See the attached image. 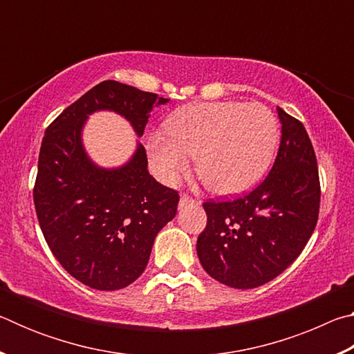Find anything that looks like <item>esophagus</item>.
Masks as SVG:
<instances>
[{"label":"esophagus","instance_id":"obj_1","mask_svg":"<svg viewBox=\"0 0 354 354\" xmlns=\"http://www.w3.org/2000/svg\"><path fill=\"white\" fill-rule=\"evenodd\" d=\"M196 200L192 198L189 195H181V198H179V207H185V206H192L195 205Z\"/></svg>","mask_w":354,"mask_h":354}]
</instances>
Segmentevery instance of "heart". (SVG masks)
<instances>
[{"label": "heart", "instance_id": "heart-1", "mask_svg": "<svg viewBox=\"0 0 354 354\" xmlns=\"http://www.w3.org/2000/svg\"><path fill=\"white\" fill-rule=\"evenodd\" d=\"M153 133L148 159L159 179L175 184L196 154V173L221 195L247 190L266 175L278 140L273 113L262 104L217 101L185 106Z\"/></svg>", "mask_w": 354, "mask_h": 354}]
</instances>
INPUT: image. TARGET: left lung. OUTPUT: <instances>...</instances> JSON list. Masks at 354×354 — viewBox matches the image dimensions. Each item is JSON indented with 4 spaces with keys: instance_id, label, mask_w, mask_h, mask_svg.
I'll use <instances>...</instances> for the list:
<instances>
[{
    "instance_id": "obj_1",
    "label": "left lung",
    "mask_w": 354,
    "mask_h": 354,
    "mask_svg": "<svg viewBox=\"0 0 354 354\" xmlns=\"http://www.w3.org/2000/svg\"><path fill=\"white\" fill-rule=\"evenodd\" d=\"M281 143L270 173L250 194L206 201L196 241L205 270L234 289H254L283 273L315 230L320 181L315 153L299 120L278 107Z\"/></svg>"
}]
</instances>
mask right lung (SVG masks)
<instances>
[{"label": "right lung", "mask_w": 354, "mask_h": 354, "mask_svg": "<svg viewBox=\"0 0 354 354\" xmlns=\"http://www.w3.org/2000/svg\"><path fill=\"white\" fill-rule=\"evenodd\" d=\"M167 101L103 81L45 131L34 185L40 230L59 263L92 289H123L140 277L156 236L176 215L179 195L149 175L140 143L117 169L92 162L81 139L84 123L93 112L113 111L140 137L149 113Z\"/></svg>", "instance_id": "1"}]
</instances>
